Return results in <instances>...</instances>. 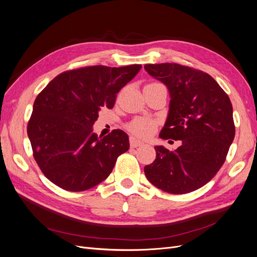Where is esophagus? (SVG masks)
<instances>
[{"mask_svg":"<svg viewBox=\"0 0 257 257\" xmlns=\"http://www.w3.org/2000/svg\"><path fill=\"white\" fill-rule=\"evenodd\" d=\"M130 145H131L132 148H137V147H139V146H143L144 143L141 142V141H138V139H136L135 137L131 136V137H130Z\"/></svg>","mask_w":257,"mask_h":257,"instance_id":"esophagus-1","label":"esophagus"}]
</instances>
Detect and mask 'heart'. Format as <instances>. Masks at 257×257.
<instances>
[{
  "instance_id": "obj_1",
  "label": "heart",
  "mask_w": 257,
  "mask_h": 257,
  "mask_svg": "<svg viewBox=\"0 0 257 257\" xmlns=\"http://www.w3.org/2000/svg\"><path fill=\"white\" fill-rule=\"evenodd\" d=\"M152 83H155V82H152ZM155 125H157V122H155L153 119L145 118V116H138V118L133 119L127 124L126 128L135 136L148 137L154 132Z\"/></svg>"
}]
</instances>
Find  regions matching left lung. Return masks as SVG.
Here are the masks:
<instances>
[{"label":"left lung","mask_w":257,"mask_h":257,"mask_svg":"<svg viewBox=\"0 0 257 257\" xmlns=\"http://www.w3.org/2000/svg\"><path fill=\"white\" fill-rule=\"evenodd\" d=\"M150 76L164 83L169 111L160 137L181 141L169 151L155 146L157 158L145 166L148 180L170 194H185L208 183L224 164L235 137L230 99L211 76L177 63L147 64Z\"/></svg>","instance_id":"left-lung-1"}]
</instances>
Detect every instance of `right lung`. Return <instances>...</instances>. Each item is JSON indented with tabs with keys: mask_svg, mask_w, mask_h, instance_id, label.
I'll use <instances>...</instances> for the list:
<instances>
[{
	"mask_svg": "<svg viewBox=\"0 0 257 257\" xmlns=\"http://www.w3.org/2000/svg\"><path fill=\"white\" fill-rule=\"evenodd\" d=\"M142 65L80 67L58 75L37 95L28 123L33 157L42 173L63 190L81 192L110 175L130 149L121 130L98 137L93 124L102 107L111 109L116 93Z\"/></svg>",
	"mask_w": 257,
	"mask_h": 257,
	"instance_id": "obj_1",
	"label": "right lung"
}]
</instances>
